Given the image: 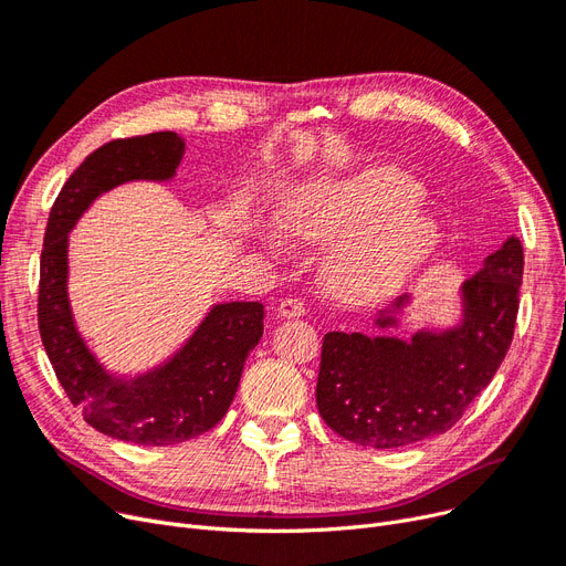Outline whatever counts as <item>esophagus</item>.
<instances>
[{
  "instance_id": "esophagus-1",
  "label": "esophagus",
  "mask_w": 566,
  "mask_h": 566,
  "mask_svg": "<svg viewBox=\"0 0 566 566\" xmlns=\"http://www.w3.org/2000/svg\"><path fill=\"white\" fill-rule=\"evenodd\" d=\"M306 313V304L302 300H283L279 304V317H302Z\"/></svg>"
}]
</instances>
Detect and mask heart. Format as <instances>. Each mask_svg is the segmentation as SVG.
<instances>
[{
	"mask_svg": "<svg viewBox=\"0 0 566 566\" xmlns=\"http://www.w3.org/2000/svg\"><path fill=\"white\" fill-rule=\"evenodd\" d=\"M421 186L391 168L300 188L281 205V228L297 241H332L329 287L345 300H373L396 290L438 241V223L419 209Z\"/></svg>",
	"mask_w": 566,
	"mask_h": 566,
	"instance_id": "heart-1",
	"label": "heart"
}]
</instances>
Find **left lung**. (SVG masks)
I'll return each instance as SVG.
<instances>
[{
  "instance_id": "8db88e82",
  "label": "left lung",
  "mask_w": 566,
  "mask_h": 566,
  "mask_svg": "<svg viewBox=\"0 0 566 566\" xmlns=\"http://www.w3.org/2000/svg\"><path fill=\"white\" fill-rule=\"evenodd\" d=\"M523 247L509 237L459 290L461 317L398 338L389 329L412 294L378 311L382 334L329 332L322 343L317 412L340 438L373 449L408 447L447 433L489 387L514 338Z\"/></svg>"
}]
</instances>
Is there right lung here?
<instances>
[{"label":"right lung","mask_w":566,"mask_h":566,"mask_svg":"<svg viewBox=\"0 0 566 566\" xmlns=\"http://www.w3.org/2000/svg\"><path fill=\"white\" fill-rule=\"evenodd\" d=\"M186 143L172 130L113 140L69 177L41 253L39 332L60 385L90 426L122 442L168 447L207 433L237 394L241 370L262 338L260 302L213 304L172 357L145 373L115 375L80 336L69 302V232L92 202L126 181H168Z\"/></svg>","instance_id":"right-lung-1"}]
</instances>
